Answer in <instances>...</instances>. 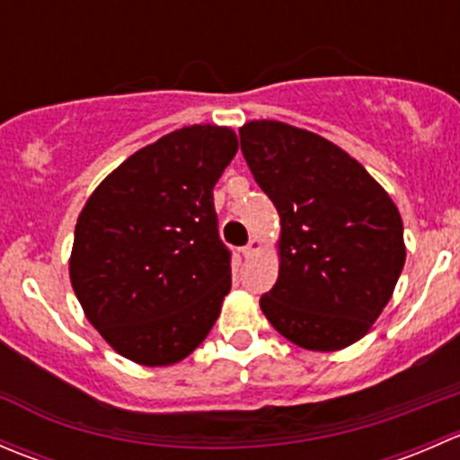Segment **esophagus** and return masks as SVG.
<instances>
[{"mask_svg":"<svg viewBox=\"0 0 460 460\" xmlns=\"http://www.w3.org/2000/svg\"><path fill=\"white\" fill-rule=\"evenodd\" d=\"M260 247H262V244H260V240L253 238L252 243L247 244V247H243V256H244V258H253V256H256V253L260 252Z\"/></svg>","mask_w":460,"mask_h":460,"instance_id":"1","label":"esophagus"}]
</instances>
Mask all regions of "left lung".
I'll return each instance as SVG.
<instances>
[{"instance_id":"left-lung-1","label":"left lung","mask_w":460,"mask_h":460,"mask_svg":"<svg viewBox=\"0 0 460 460\" xmlns=\"http://www.w3.org/2000/svg\"><path fill=\"white\" fill-rule=\"evenodd\" d=\"M240 146L280 216V269L260 309L303 349L354 345L405 264L396 204L358 160L305 128L253 119L240 128Z\"/></svg>"}]
</instances>
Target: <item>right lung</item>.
Masks as SVG:
<instances>
[{
	"label": "right lung",
	"mask_w": 460,
	"mask_h": 460,
	"mask_svg": "<svg viewBox=\"0 0 460 460\" xmlns=\"http://www.w3.org/2000/svg\"><path fill=\"white\" fill-rule=\"evenodd\" d=\"M238 151L229 127L193 124L122 162L75 225L68 273L88 323L124 358L166 367L208 336L231 289L213 187Z\"/></svg>",
	"instance_id": "add662e5"
}]
</instances>
